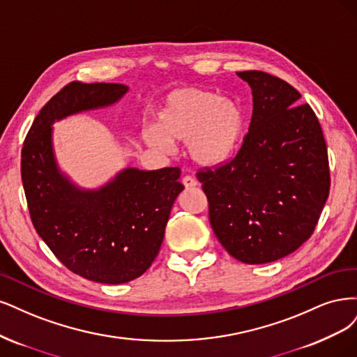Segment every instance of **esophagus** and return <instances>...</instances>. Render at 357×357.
Masks as SVG:
<instances>
[{"mask_svg":"<svg viewBox=\"0 0 357 357\" xmlns=\"http://www.w3.org/2000/svg\"><path fill=\"white\" fill-rule=\"evenodd\" d=\"M182 183H183V187L185 188H194V187H197V181H195L192 176H183L182 178Z\"/></svg>","mask_w":357,"mask_h":357,"instance_id":"34e87169","label":"esophagus"}]
</instances>
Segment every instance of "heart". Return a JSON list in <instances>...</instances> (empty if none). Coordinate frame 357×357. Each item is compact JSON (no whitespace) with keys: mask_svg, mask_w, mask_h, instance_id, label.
<instances>
[{"mask_svg":"<svg viewBox=\"0 0 357 357\" xmlns=\"http://www.w3.org/2000/svg\"><path fill=\"white\" fill-rule=\"evenodd\" d=\"M248 116L241 103L199 87H181L166 95L154 126L142 129V141L160 153L172 142L187 144V153L200 167H218L231 160L245 139Z\"/></svg>","mask_w":357,"mask_h":357,"instance_id":"1","label":"heart"}]
</instances>
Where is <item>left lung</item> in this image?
Segmentation results:
<instances>
[{
  "label": "left lung",
  "mask_w": 357,
  "mask_h": 357,
  "mask_svg": "<svg viewBox=\"0 0 357 357\" xmlns=\"http://www.w3.org/2000/svg\"><path fill=\"white\" fill-rule=\"evenodd\" d=\"M237 75L252 89L249 132L231 162L197 174L215 236L245 264L292 254L313 234L329 195L324 132L300 91L261 71Z\"/></svg>",
  "instance_id": "1"
}]
</instances>
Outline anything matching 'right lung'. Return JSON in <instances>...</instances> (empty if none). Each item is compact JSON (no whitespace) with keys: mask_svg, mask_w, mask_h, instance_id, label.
I'll return each mask as SVG.
<instances>
[{"mask_svg":"<svg viewBox=\"0 0 357 357\" xmlns=\"http://www.w3.org/2000/svg\"><path fill=\"white\" fill-rule=\"evenodd\" d=\"M129 87L73 82L33 120L22 148V182L38 236L63 266L107 284L142 275L155 257L183 185L178 167H124L98 188H83L61 170L53 124L117 103Z\"/></svg>","mask_w":357,"mask_h":357,"instance_id":"1","label":"right lung"}]
</instances>
